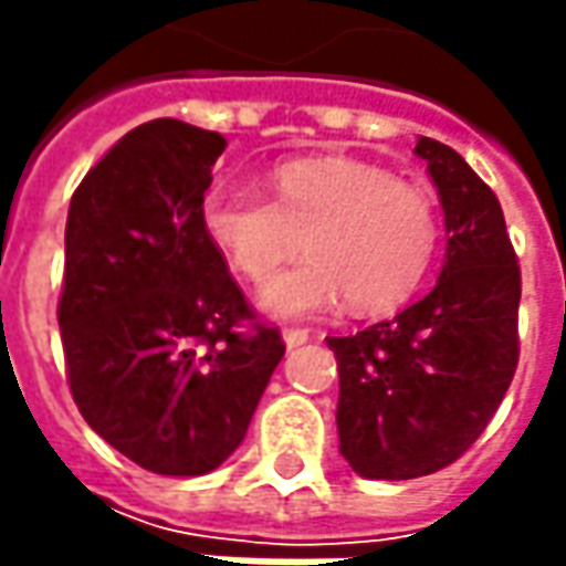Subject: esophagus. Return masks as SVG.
Here are the masks:
<instances>
[{
    "mask_svg": "<svg viewBox=\"0 0 566 566\" xmlns=\"http://www.w3.org/2000/svg\"><path fill=\"white\" fill-rule=\"evenodd\" d=\"M305 339H308V331H305V327H286V331H283V343H286L290 349L302 346Z\"/></svg>",
    "mask_w": 566,
    "mask_h": 566,
    "instance_id": "obj_1",
    "label": "esophagus"
}]
</instances>
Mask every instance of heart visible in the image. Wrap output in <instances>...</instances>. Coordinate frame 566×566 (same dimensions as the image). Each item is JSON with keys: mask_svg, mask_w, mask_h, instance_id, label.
<instances>
[{"mask_svg": "<svg viewBox=\"0 0 566 566\" xmlns=\"http://www.w3.org/2000/svg\"><path fill=\"white\" fill-rule=\"evenodd\" d=\"M271 201L217 188L201 205L205 235L251 283H264L306 235L310 258L261 295L273 317L337 305L375 315L400 305L434 261L441 227L424 188L349 157H298L271 172Z\"/></svg>", "mask_w": 566, "mask_h": 566, "instance_id": "heart-1", "label": "heart"}]
</instances>
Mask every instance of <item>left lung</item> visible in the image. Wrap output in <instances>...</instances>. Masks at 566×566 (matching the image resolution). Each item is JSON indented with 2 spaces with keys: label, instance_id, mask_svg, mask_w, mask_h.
<instances>
[{
  "label": "left lung",
  "instance_id": "8db88e82",
  "mask_svg": "<svg viewBox=\"0 0 566 566\" xmlns=\"http://www.w3.org/2000/svg\"><path fill=\"white\" fill-rule=\"evenodd\" d=\"M416 154L444 207L447 251L434 290L337 356L339 453L365 479H419L450 467L485 431L511 387L520 337V264L504 210L447 144Z\"/></svg>",
  "mask_w": 566,
  "mask_h": 566
}]
</instances>
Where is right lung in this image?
<instances>
[{
	"instance_id": "obj_1",
	"label": "right lung",
	"mask_w": 566,
	"mask_h": 566,
	"mask_svg": "<svg viewBox=\"0 0 566 566\" xmlns=\"http://www.w3.org/2000/svg\"><path fill=\"white\" fill-rule=\"evenodd\" d=\"M227 138L154 119L69 205L59 327L84 422L157 475H205L249 431L286 346L251 321L201 205Z\"/></svg>"
}]
</instances>
